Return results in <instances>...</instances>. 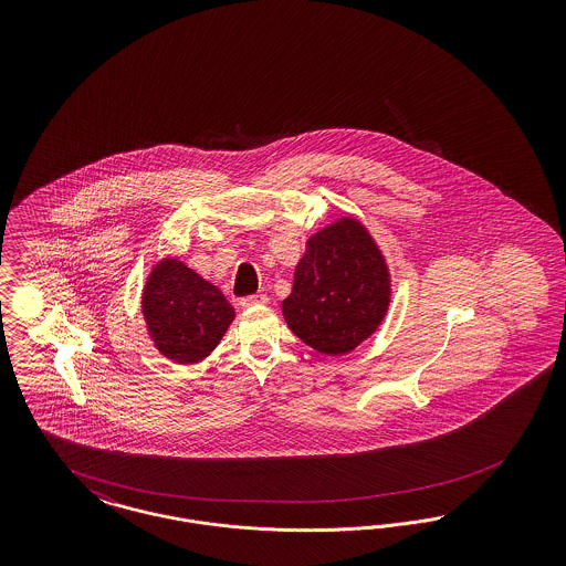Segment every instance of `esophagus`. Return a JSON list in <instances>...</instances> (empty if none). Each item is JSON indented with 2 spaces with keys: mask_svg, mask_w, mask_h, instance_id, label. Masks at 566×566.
Here are the masks:
<instances>
[{
  "mask_svg": "<svg viewBox=\"0 0 566 566\" xmlns=\"http://www.w3.org/2000/svg\"><path fill=\"white\" fill-rule=\"evenodd\" d=\"M268 301H270L268 295L259 293V295L243 296L242 301H240V305H242V307H254V305H265Z\"/></svg>",
  "mask_w": 566,
  "mask_h": 566,
  "instance_id": "obj_1",
  "label": "esophagus"
}]
</instances>
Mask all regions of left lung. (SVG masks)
I'll return each mask as SVG.
<instances>
[{
	"label": "left lung",
	"mask_w": 566,
	"mask_h": 566,
	"mask_svg": "<svg viewBox=\"0 0 566 566\" xmlns=\"http://www.w3.org/2000/svg\"><path fill=\"white\" fill-rule=\"evenodd\" d=\"M390 296L386 256L367 227L348 214L305 242L282 314L303 344L328 356H344L376 333Z\"/></svg>",
	"instance_id": "obj_1"
}]
</instances>
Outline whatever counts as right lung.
Segmentation results:
<instances>
[{"label": "right lung", "instance_id": "obj_1", "mask_svg": "<svg viewBox=\"0 0 566 566\" xmlns=\"http://www.w3.org/2000/svg\"><path fill=\"white\" fill-rule=\"evenodd\" d=\"M142 314L155 348L180 365L203 360L235 318L222 291L176 256L148 273Z\"/></svg>", "mask_w": 566, "mask_h": 566}]
</instances>
